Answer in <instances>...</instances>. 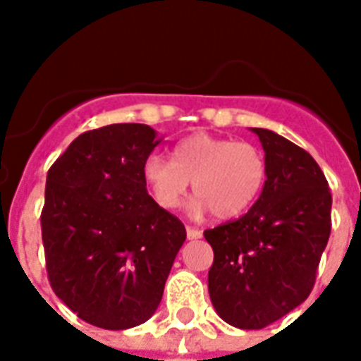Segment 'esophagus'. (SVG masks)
I'll return each mask as SVG.
<instances>
[{
  "label": "esophagus",
  "instance_id": "esophagus-1",
  "mask_svg": "<svg viewBox=\"0 0 361 361\" xmlns=\"http://www.w3.org/2000/svg\"><path fill=\"white\" fill-rule=\"evenodd\" d=\"M187 238H189V240H198V238H202V231L192 228V226H187Z\"/></svg>",
  "mask_w": 361,
  "mask_h": 361
}]
</instances>
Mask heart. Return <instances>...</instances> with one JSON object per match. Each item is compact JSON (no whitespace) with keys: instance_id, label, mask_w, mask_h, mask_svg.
Masks as SVG:
<instances>
[{"instance_id":"b5f03b06","label":"heart","mask_w":361,"mask_h":361,"mask_svg":"<svg viewBox=\"0 0 361 361\" xmlns=\"http://www.w3.org/2000/svg\"><path fill=\"white\" fill-rule=\"evenodd\" d=\"M144 180L163 209L180 208L189 185L198 198L195 215L212 209L219 219H232L251 208L266 181V159L257 146L206 133L181 140L172 161L152 155L144 163Z\"/></svg>"}]
</instances>
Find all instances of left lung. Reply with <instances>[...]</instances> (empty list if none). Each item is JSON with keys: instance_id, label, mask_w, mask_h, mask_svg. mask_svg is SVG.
Returning <instances> with one entry per match:
<instances>
[{"instance_id": "obj_1", "label": "left lung", "mask_w": 361, "mask_h": 361, "mask_svg": "<svg viewBox=\"0 0 361 361\" xmlns=\"http://www.w3.org/2000/svg\"><path fill=\"white\" fill-rule=\"evenodd\" d=\"M266 152L262 195L240 219L208 228L215 311L241 330L266 328L311 294L331 231L324 172L294 142L252 129Z\"/></svg>"}]
</instances>
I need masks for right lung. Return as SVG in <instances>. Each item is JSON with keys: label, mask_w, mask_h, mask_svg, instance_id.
<instances>
[{"label": "right lung", "mask_w": 361, "mask_h": 361, "mask_svg": "<svg viewBox=\"0 0 361 361\" xmlns=\"http://www.w3.org/2000/svg\"><path fill=\"white\" fill-rule=\"evenodd\" d=\"M155 130L114 123L71 142L47 174L41 212L48 281L87 324L127 330L163 298L185 226L149 195L144 163Z\"/></svg>", "instance_id": "right-lung-1"}]
</instances>
